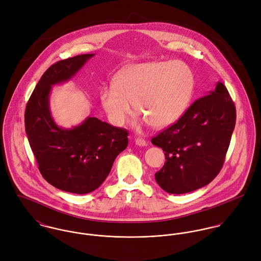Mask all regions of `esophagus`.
Returning a JSON list of instances; mask_svg holds the SVG:
<instances>
[{
	"label": "esophagus",
	"instance_id": "1",
	"mask_svg": "<svg viewBox=\"0 0 261 261\" xmlns=\"http://www.w3.org/2000/svg\"><path fill=\"white\" fill-rule=\"evenodd\" d=\"M135 143H136V145H138V146H140V147H145V146H147V142H146L144 139H141V138H137V139L135 140Z\"/></svg>",
	"mask_w": 261,
	"mask_h": 261
}]
</instances>
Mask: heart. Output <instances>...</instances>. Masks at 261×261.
I'll use <instances>...</instances> for the list:
<instances>
[{"label":"heart","mask_w":261,"mask_h":261,"mask_svg":"<svg viewBox=\"0 0 261 261\" xmlns=\"http://www.w3.org/2000/svg\"><path fill=\"white\" fill-rule=\"evenodd\" d=\"M194 88L192 71L180 61L145 62L121 69L113 85L100 90V102L114 125H122L132 106L144 121L164 128L186 111Z\"/></svg>","instance_id":"heart-1"}]
</instances>
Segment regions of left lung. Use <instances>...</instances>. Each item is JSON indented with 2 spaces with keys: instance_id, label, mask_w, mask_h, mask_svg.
Wrapping results in <instances>:
<instances>
[{
  "instance_id": "obj_1",
  "label": "left lung",
  "mask_w": 261,
  "mask_h": 261,
  "mask_svg": "<svg viewBox=\"0 0 261 261\" xmlns=\"http://www.w3.org/2000/svg\"><path fill=\"white\" fill-rule=\"evenodd\" d=\"M235 122L234 102L217 82L176 123L151 139L167 160L154 175L159 186L170 194H185L212 182L222 169Z\"/></svg>"
}]
</instances>
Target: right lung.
I'll list each match as a JSON object with an SVG mask.
<instances>
[{
    "label": "right lung",
    "instance_id": "obj_1",
    "mask_svg": "<svg viewBox=\"0 0 261 261\" xmlns=\"http://www.w3.org/2000/svg\"><path fill=\"white\" fill-rule=\"evenodd\" d=\"M94 54H82L50 66L32 92L25 111V129L38 168L52 186L87 194L100 186L115 158L126 149L128 133L96 117H86L71 128L58 126L50 112L55 84L70 80Z\"/></svg>",
    "mask_w": 261,
    "mask_h": 261
}]
</instances>
